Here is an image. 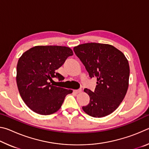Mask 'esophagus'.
<instances>
[{"label":"esophagus","mask_w":149,"mask_h":149,"mask_svg":"<svg viewBox=\"0 0 149 149\" xmlns=\"http://www.w3.org/2000/svg\"><path fill=\"white\" fill-rule=\"evenodd\" d=\"M81 91H82L81 89H77V90H74V92L75 93H81Z\"/></svg>","instance_id":"esophagus-1"}]
</instances>
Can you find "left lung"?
<instances>
[{
	"mask_svg": "<svg viewBox=\"0 0 149 149\" xmlns=\"http://www.w3.org/2000/svg\"><path fill=\"white\" fill-rule=\"evenodd\" d=\"M74 51L85 65L90 78H96L94 91L85 89L90 101L82 108L91 116L110 114L124 99L129 86L130 65L116 48L108 44L91 42L79 45Z\"/></svg>",
	"mask_w": 149,
	"mask_h": 149,
	"instance_id": "left-lung-1",
	"label": "left lung"
}]
</instances>
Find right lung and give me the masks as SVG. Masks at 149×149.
I'll use <instances>...</instances> for the list:
<instances>
[{
  "label": "right lung",
  "instance_id": "obj_1",
  "mask_svg": "<svg viewBox=\"0 0 149 149\" xmlns=\"http://www.w3.org/2000/svg\"><path fill=\"white\" fill-rule=\"evenodd\" d=\"M73 55L71 49L62 46H36L22 55L17 64L16 82L24 102L30 109L41 115L57 112L65 96L72 90L50 84L52 78L64 77L56 70Z\"/></svg>",
  "mask_w": 149,
  "mask_h": 149
}]
</instances>
